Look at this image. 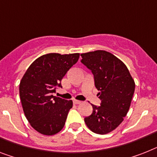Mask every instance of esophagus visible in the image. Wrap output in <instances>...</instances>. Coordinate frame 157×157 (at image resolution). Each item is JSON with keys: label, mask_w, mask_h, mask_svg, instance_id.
I'll use <instances>...</instances> for the list:
<instances>
[{"label": "esophagus", "mask_w": 157, "mask_h": 157, "mask_svg": "<svg viewBox=\"0 0 157 157\" xmlns=\"http://www.w3.org/2000/svg\"><path fill=\"white\" fill-rule=\"evenodd\" d=\"M73 102H74V103H75V104H80V103H82L81 101H79V100H76V99H75V100H74Z\"/></svg>", "instance_id": "esophagus-1"}]
</instances>
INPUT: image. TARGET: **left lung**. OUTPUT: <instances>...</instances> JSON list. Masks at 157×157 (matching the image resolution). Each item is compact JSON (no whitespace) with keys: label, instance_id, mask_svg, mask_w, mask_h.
Wrapping results in <instances>:
<instances>
[{"label":"left lung","instance_id":"left-lung-1","mask_svg":"<svg viewBox=\"0 0 157 157\" xmlns=\"http://www.w3.org/2000/svg\"><path fill=\"white\" fill-rule=\"evenodd\" d=\"M81 63L94 75L99 90L100 106L92 105V114L84 118L86 126L97 134L115 130L126 116L135 91V82L122 61L105 50L82 54Z\"/></svg>","mask_w":157,"mask_h":157}]
</instances>
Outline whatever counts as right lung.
Instances as JSON below:
<instances>
[{
  "label": "right lung",
  "instance_id": "right-lung-1",
  "mask_svg": "<svg viewBox=\"0 0 157 157\" xmlns=\"http://www.w3.org/2000/svg\"><path fill=\"white\" fill-rule=\"evenodd\" d=\"M79 54H44L25 71L19 85L23 111L32 128L52 136L63 128L72 100L53 95L67 72L78 60Z\"/></svg>",
  "mask_w": 157,
  "mask_h": 157
}]
</instances>
